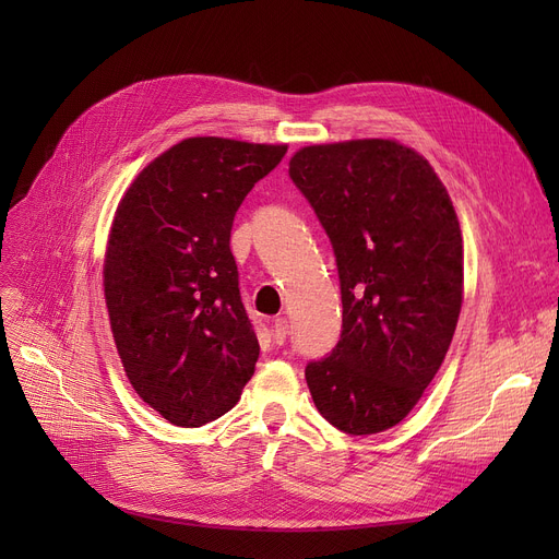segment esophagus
Instances as JSON below:
<instances>
[{"label": "esophagus", "mask_w": 559, "mask_h": 559, "mask_svg": "<svg viewBox=\"0 0 559 559\" xmlns=\"http://www.w3.org/2000/svg\"><path fill=\"white\" fill-rule=\"evenodd\" d=\"M272 331H274V342H276L278 346H283V344H285V340H287V333H289V321H287L285 317L274 319Z\"/></svg>", "instance_id": "esophagus-1"}]
</instances>
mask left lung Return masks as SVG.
Segmentation results:
<instances>
[{
	"mask_svg": "<svg viewBox=\"0 0 559 559\" xmlns=\"http://www.w3.org/2000/svg\"><path fill=\"white\" fill-rule=\"evenodd\" d=\"M289 179L331 238L342 335L306 367L317 409L348 435L407 417L442 367L462 308V230L430 163L396 140L310 144Z\"/></svg>",
	"mask_w": 559,
	"mask_h": 559,
	"instance_id": "1",
	"label": "left lung"
}]
</instances>
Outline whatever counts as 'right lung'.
Returning <instances> with one entry per match:
<instances>
[{
    "mask_svg": "<svg viewBox=\"0 0 559 559\" xmlns=\"http://www.w3.org/2000/svg\"><path fill=\"white\" fill-rule=\"evenodd\" d=\"M287 144L188 138L146 165L110 226L104 295L138 396L199 428L240 401L260 344L242 306L230 228Z\"/></svg>",
    "mask_w": 559,
    "mask_h": 559,
    "instance_id": "obj_1",
    "label": "right lung"
}]
</instances>
